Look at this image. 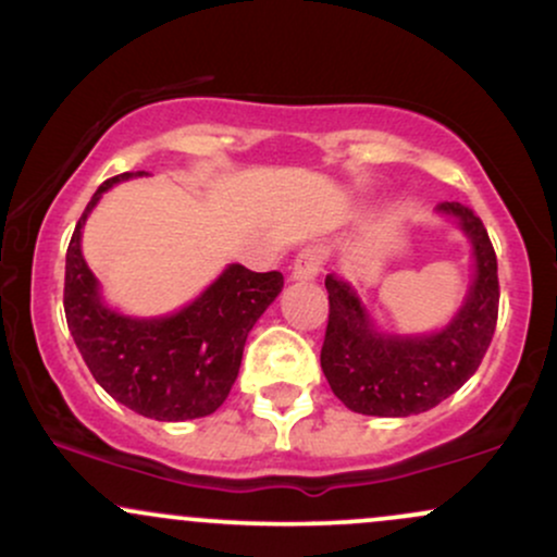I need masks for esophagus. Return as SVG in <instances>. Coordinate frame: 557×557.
<instances>
[{
  "instance_id": "esophagus-1",
  "label": "esophagus",
  "mask_w": 557,
  "mask_h": 557,
  "mask_svg": "<svg viewBox=\"0 0 557 557\" xmlns=\"http://www.w3.org/2000/svg\"><path fill=\"white\" fill-rule=\"evenodd\" d=\"M322 264H324L322 248L317 246L304 248V251L296 257V261H293L290 277L298 280V283H309V280H317V274L322 272Z\"/></svg>"
}]
</instances>
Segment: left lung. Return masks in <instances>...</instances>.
Listing matches in <instances>:
<instances>
[{
  "instance_id": "obj_1",
  "label": "left lung",
  "mask_w": 557,
  "mask_h": 557,
  "mask_svg": "<svg viewBox=\"0 0 557 557\" xmlns=\"http://www.w3.org/2000/svg\"><path fill=\"white\" fill-rule=\"evenodd\" d=\"M456 216L474 251V283L445 330L432 335H382L372 327L356 290L327 274L330 319L322 345V372L350 411L367 417H411L430 411L476 372L497 324V257L487 230L469 207L437 203Z\"/></svg>"
}]
</instances>
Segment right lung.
I'll list each match as a JSON object with an SVG mask.
<instances>
[{"label":"right lung","instance_id":"1","mask_svg":"<svg viewBox=\"0 0 557 557\" xmlns=\"http://www.w3.org/2000/svg\"><path fill=\"white\" fill-rule=\"evenodd\" d=\"M149 172H123L99 185L70 238L65 317L83 361L114 400L157 421L209 417L238 376L243 345L283 290L280 272L230 264L194 304L170 317L138 319L110 309L81 251V230L114 183Z\"/></svg>","mask_w":557,"mask_h":557}]
</instances>
